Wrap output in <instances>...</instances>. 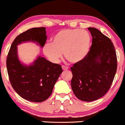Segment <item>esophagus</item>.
Masks as SVG:
<instances>
[{"label": "esophagus", "instance_id": "obj_1", "mask_svg": "<svg viewBox=\"0 0 125 125\" xmlns=\"http://www.w3.org/2000/svg\"><path fill=\"white\" fill-rule=\"evenodd\" d=\"M62 70H67L69 69V67L67 66H65V65H62Z\"/></svg>", "mask_w": 125, "mask_h": 125}]
</instances>
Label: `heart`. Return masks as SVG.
I'll use <instances>...</instances> for the list:
<instances>
[{"instance_id":"obj_1","label":"heart","mask_w":125,"mask_h":125,"mask_svg":"<svg viewBox=\"0 0 125 125\" xmlns=\"http://www.w3.org/2000/svg\"><path fill=\"white\" fill-rule=\"evenodd\" d=\"M91 37L85 30L64 29L58 32L52 43L44 46V54L53 62H58L62 56L72 63L81 61L88 53Z\"/></svg>"}]
</instances>
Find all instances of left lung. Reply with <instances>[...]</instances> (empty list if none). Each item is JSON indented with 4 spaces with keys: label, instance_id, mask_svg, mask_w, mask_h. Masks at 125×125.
<instances>
[{
    "label": "left lung",
    "instance_id": "obj_1",
    "mask_svg": "<svg viewBox=\"0 0 125 125\" xmlns=\"http://www.w3.org/2000/svg\"><path fill=\"white\" fill-rule=\"evenodd\" d=\"M88 29L93 37L89 52L71 67L72 90L77 98L85 102L98 99L108 92L117 67L111 40L96 28Z\"/></svg>",
    "mask_w": 125,
    "mask_h": 125
}]
</instances>
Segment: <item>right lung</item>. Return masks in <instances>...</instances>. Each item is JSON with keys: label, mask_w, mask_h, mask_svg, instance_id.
<instances>
[{"label": "right lung", "mask_w": 125, "mask_h": 125, "mask_svg": "<svg viewBox=\"0 0 125 125\" xmlns=\"http://www.w3.org/2000/svg\"><path fill=\"white\" fill-rule=\"evenodd\" d=\"M46 39V28L29 29L15 38L8 53L6 67L10 81L17 93L27 101L42 102L47 99L62 69L60 64L40 56L29 66L23 65L18 58L17 46L31 41L43 47Z\"/></svg>", "instance_id": "add662e5"}]
</instances>
